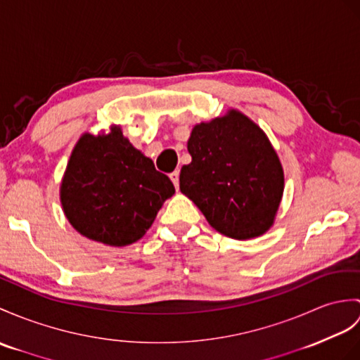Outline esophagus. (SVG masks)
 <instances>
[{
  "label": "esophagus",
  "instance_id": "esophagus-1",
  "mask_svg": "<svg viewBox=\"0 0 360 360\" xmlns=\"http://www.w3.org/2000/svg\"><path fill=\"white\" fill-rule=\"evenodd\" d=\"M170 179L174 184V187H179V170H174L170 173Z\"/></svg>",
  "mask_w": 360,
  "mask_h": 360
}]
</instances>
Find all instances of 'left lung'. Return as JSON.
I'll use <instances>...</instances> for the list:
<instances>
[{"mask_svg": "<svg viewBox=\"0 0 360 360\" xmlns=\"http://www.w3.org/2000/svg\"><path fill=\"white\" fill-rule=\"evenodd\" d=\"M179 188L214 230L233 239L269 230L283 193V172L269 138L247 116L230 110L200 122L187 142Z\"/></svg>", "mask_w": 360, "mask_h": 360, "instance_id": "8db88e82", "label": "left lung"}]
</instances>
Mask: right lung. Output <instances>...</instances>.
<instances>
[{
    "label": "right lung",
    "mask_w": 360,
    "mask_h": 360,
    "mask_svg": "<svg viewBox=\"0 0 360 360\" xmlns=\"http://www.w3.org/2000/svg\"><path fill=\"white\" fill-rule=\"evenodd\" d=\"M174 187L153 161L122 136L86 133L70 156L61 204L73 229L91 240L122 247L141 239Z\"/></svg>",
    "instance_id": "right-lung-1"
}]
</instances>
